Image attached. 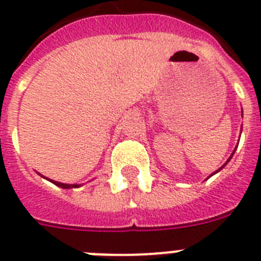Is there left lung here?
I'll return each instance as SVG.
<instances>
[{
  "label": "left lung",
  "mask_w": 261,
  "mask_h": 261,
  "mask_svg": "<svg viewBox=\"0 0 261 261\" xmlns=\"http://www.w3.org/2000/svg\"><path fill=\"white\" fill-rule=\"evenodd\" d=\"M234 153H235V150H234V151H232L231 156H232V155H234ZM231 156H230V158H229V159H227V162H229L230 159H231ZM227 162H226V163H225V165H223V166H222V167H221V168H223V167H225V166H226V165H227ZM221 168H220V170H221ZM220 170H218V171H220ZM218 171H216V172H218ZM216 172H214V174H216ZM212 175H213V174H212Z\"/></svg>",
  "instance_id": "8db88e82"
}]
</instances>
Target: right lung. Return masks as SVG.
<instances>
[{"instance_id": "1", "label": "right lung", "mask_w": 261, "mask_h": 261, "mask_svg": "<svg viewBox=\"0 0 261 261\" xmlns=\"http://www.w3.org/2000/svg\"><path fill=\"white\" fill-rule=\"evenodd\" d=\"M52 181L53 184H56V186H59V187H61V188H74V187H78L77 184H62V183H59V181H55V180H50Z\"/></svg>"}]
</instances>
